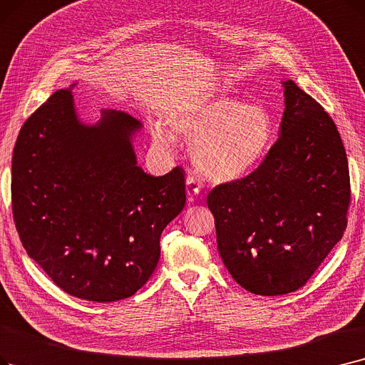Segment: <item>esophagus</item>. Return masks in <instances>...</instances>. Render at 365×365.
Listing matches in <instances>:
<instances>
[{"label": "esophagus", "instance_id": "1", "mask_svg": "<svg viewBox=\"0 0 365 365\" xmlns=\"http://www.w3.org/2000/svg\"><path fill=\"white\" fill-rule=\"evenodd\" d=\"M186 192L189 198L201 197V185L194 176H187L186 179Z\"/></svg>", "mask_w": 365, "mask_h": 365}]
</instances>
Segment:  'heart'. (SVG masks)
<instances>
[{"instance_id": "heart-1", "label": "heart", "mask_w": 365, "mask_h": 365, "mask_svg": "<svg viewBox=\"0 0 365 365\" xmlns=\"http://www.w3.org/2000/svg\"><path fill=\"white\" fill-rule=\"evenodd\" d=\"M168 122L174 134L192 146L194 163L212 183H234L255 173L276 140L272 115L261 106L230 97L204 98L173 108ZM156 143L168 148L171 134L153 126Z\"/></svg>"}]
</instances>
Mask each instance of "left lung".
<instances>
[{"instance_id": "obj_1", "label": "left lung", "mask_w": 365, "mask_h": 365, "mask_svg": "<svg viewBox=\"0 0 365 365\" xmlns=\"http://www.w3.org/2000/svg\"><path fill=\"white\" fill-rule=\"evenodd\" d=\"M279 138L249 178L207 195L219 255L257 295L294 292L343 237L349 167L337 126L292 81L282 82Z\"/></svg>"}]
</instances>
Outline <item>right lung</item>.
<instances>
[{
    "mask_svg": "<svg viewBox=\"0 0 365 365\" xmlns=\"http://www.w3.org/2000/svg\"><path fill=\"white\" fill-rule=\"evenodd\" d=\"M28 118L11 161L16 230L29 255L67 294L128 298L160 261L164 228L185 207V171L155 178L137 163L143 125L120 110L81 119L73 88Z\"/></svg>",
    "mask_w": 365,
    "mask_h": 365,
    "instance_id": "add662e5",
    "label": "right lung"
}]
</instances>
